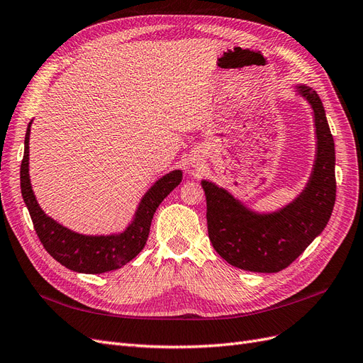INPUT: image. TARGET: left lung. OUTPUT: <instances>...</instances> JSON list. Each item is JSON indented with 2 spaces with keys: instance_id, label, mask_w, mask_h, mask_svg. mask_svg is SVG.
Instances as JSON below:
<instances>
[{
  "instance_id": "8db88e82",
  "label": "left lung",
  "mask_w": 363,
  "mask_h": 363,
  "mask_svg": "<svg viewBox=\"0 0 363 363\" xmlns=\"http://www.w3.org/2000/svg\"><path fill=\"white\" fill-rule=\"evenodd\" d=\"M296 91L313 113L315 161L305 189L273 213L253 211L223 186L202 181L208 235L228 264L255 273H277L294 262L324 230L336 197L335 142L318 93L306 84Z\"/></svg>"
}]
</instances>
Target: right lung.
<instances>
[{"label":"right lung","mask_w":363,"mask_h":363,"mask_svg":"<svg viewBox=\"0 0 363 363\" xmlns=\"http://www.w3.org/2000/svg\"><path fill=\"white\" fill-rule=\"evenodd\" d=\"M28 123L24 158L21 164V193L31 216L34 230H36L45 250L52 258L77 273L101 274L118 270L126 262L134 259L143 250L149 237L152 218L160 203L173 191L182 181V170H172L160 178L145 193L140 201L135 214L122 232L111 235H84L60 225L48 217L39 206L30 181V131Z\"/></svg>","instance_id":"add662e5"}]
</instances>
